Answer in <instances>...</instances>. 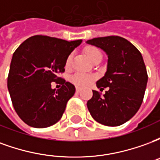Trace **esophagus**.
<instances>
[{
	"label": "esophagus",
	"instance_id": "obj_1",
	"mask_svg": "<svg viewBox=\"0 0 160 160\" xmlns=\"http://www.w3.org/2000/svg\"><path fill=\"white\" fill-rule=\"evenodd\" d=\"M80 91H81V88H80V87H76V92H80Z\"/></svg>",
	"mask_w": 160,
	"mask_h": 160
}]
</instances>
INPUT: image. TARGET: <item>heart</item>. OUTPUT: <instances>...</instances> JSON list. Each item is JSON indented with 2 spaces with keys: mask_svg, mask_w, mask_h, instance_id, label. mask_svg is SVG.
<instances>
[{
  "mask_svg": "<svg viewBox=\"0 0 160 160\" xmlns=\"http://www.w3.org/2000/svg\"><path fill=\"white\" fill-rule=\"evenodd\" d=\"M85 52L87 57L89 58L90 61L93 62L94 60L97 59L98 57L102 56L101 52L99 51V49L95 48V47H88L86 48ZM71 62H72V54L68 55V56L67 57L66 62H65V66L66 68H69L71 65ZM96 76L94 74L92 73H75L73 74L72 76L70 77V80L73 82V84H75L76 86L79 87H86L88 86L89 84H91L94 80H95Z\"/></svg>",
  "mask_w": 160,
  "mask_h": 160,
  "instance_id": "obj_1",
  "label": "heart"
}]
</instances>
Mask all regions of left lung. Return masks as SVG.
<instances>
[{
	"label": "left lung",
	"mask_w": 160,
	"mask_h": 160,
	"mask_svg": "<svg viewBox=\"0 0 160 160\" xmlns=\"http://www.w3.org/2000/svg\"><path fill=\"white\" fill-rule=\"evenodd\" d=\"M87 42L107 54V71L97 87L109 88L104 96L92 91L87 101L88 111L103 125H122L136 114L143 101L148 76L142 56L135 46L118 36L96 38Z\"/></svg>",
	"instance_id": "obj_1"
}]
</instances>
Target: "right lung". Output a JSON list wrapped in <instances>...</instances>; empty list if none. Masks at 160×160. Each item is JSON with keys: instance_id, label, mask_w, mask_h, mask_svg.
Returning <instances> with one entry per match:
<instances>
[{"instance_id": "add662e5", "label": "right lung", "mask_w": 160, "mask_h": 160, "mask_svg": "<svg viewBox=\"0 0 160 160\" xmlns=\"http://www.w3.org/2000/svg\"><path fill=\"white\" fill-rule=\"evenodd\" d=\"M81 42L36 35L14 51L8 88L16 113L27 125L47 128L62 118L75 87L58 74L64 73L67 57ZM51 82L61 83L62 87L52 89Z\"/></svg>"}]
</instances>
